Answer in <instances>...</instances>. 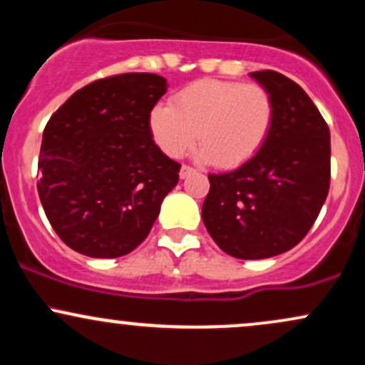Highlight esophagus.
<instances>
[{
  "instance_id": "34e87169",
  "label": "esophagus",
  "mask_w": 365,
  "mask_h": 365,
  "mask_svg": "<svg viewBox=\"0 0 365 365\" xmlns=\"http://www.w3.org/2000/svg\"><path fill=\"white\" fill-rule=\"evenodd\" d=\"M195 168H192V166H188V165H183L182 166V170H180V178H187V177H190V175H194L195 173Z\"/></svg>"
}]
</instances>
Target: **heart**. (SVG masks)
Returning a JSON list of instances; mask_svg holds the SVG:
<instances>
[{
	"mask_svg": "<svg viewBox=\"0 0 365 365\" xmlns=\"http://www.w3.org/2000/svg\"><path fill=\"white\" fill-rule=\"evenodd\" d=\"M276 120V101L261 83L204 78L183 87L171 104H158L149 130L171 158L194 144L199 156L220 168H238L264 148Z\"/></svg>",
	"mask_w": 365,
	"mask_h": 365,
	"instance_id": "heart-1",
	"label": "heart"
}]
</instances>
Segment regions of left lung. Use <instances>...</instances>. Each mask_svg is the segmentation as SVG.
Wrapping results in <instances>:
<instances>
[{
    "label": "left lung",
    "mask_w": 365,
    "mask_h": 365,
    "mask_svg": "<svg viewBox=\"0 0 365 365\" xmlns=\"http://www.w3.org/2000/svg\"><path fill=\"white\" fill-rule=\"evenodd\" d=\"M276 101L273 132L240 168L209 175L202 220L238 259L283 254L307 235L329 192V128L299 83L273 70L250 73Z\"/></svg>",
    "instance_id": "left-lung-1"
}]
</instances>
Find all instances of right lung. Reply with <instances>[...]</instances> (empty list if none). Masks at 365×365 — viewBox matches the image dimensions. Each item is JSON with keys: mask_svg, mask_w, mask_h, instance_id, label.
I'll use <instances>...</instances> for the list:
<instances>
[{"mask_svg": "<svg viewBox=\"0 0 365 365\" xmlns=\"http://www.w3.org/2000/svg\"><path fill=\"white\" fill-rule=\"evenodd\" d=\"M166 91L161 75H111L73 92L49 118L37 192L53 230L75 252L121 257L149 235L182 168L149 130Z\"/></svg>", "mask_w": 365, "mask_h": 365, "instance_id": "1", "label": "right lung"}]
</instances>
